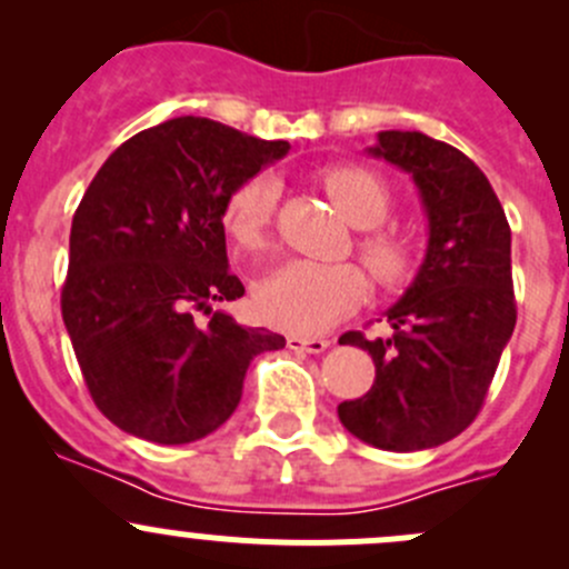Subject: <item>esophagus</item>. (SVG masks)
<instances>
[{
    "mask_svg": "<svg viewBox=\"0 0 569 569\" xmlns=\"http://www.w3.org/2000/svg\"><path fill=\"white\" fill-rule=\"evenodd\" d=\"M289 349L295 352H308V355H319L330 347V338H302V336H289L286 338Z\"/></svg>",
    "mask_w": 569,
    "mask_h": 569,
    "instance_id": "34e87169",
    "label": "esophagus"
}]
</instances>
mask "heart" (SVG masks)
Masks as SVG:
<instances>
[{
  "label": "heart",
  "instance_id": "b5f03b06",
  "mask_svg": "<svg viewBox=\"0 0 569 569\" xmlns=\"http://www.w3.org/2000/svg\"><path fill=\"white\" fill-rule=\"evenodd\" d=\"M321 187L349 226L366 228L358 237V256L371 278L382 286L399 283L410 269L412 250L401 233L377 228L391 209L386 181L358 164H341L321 173ZM274 200L278 183L269 176L248 178L228 198L222 228L242 252L263 250ZM363 297L366 278L352 263L286 261L258 283L256 308L269 325L313 336L352 313Z\"/></svg>",
  "mask_w": 569,
  "mask_h": 569
}]
</instances>
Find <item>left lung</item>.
<instances>
[{
    "label": "left lung",
    "mask_w": 569,
    "mask_h": 569,
    "mask_svg": "<svg viewBox=\"0 0 569 569\" xmlns=\"http://www.w3.org/2000/svg\"><path fill=\"white\" fill-rule=\"evenodd\" d=\"M369 153L412 176L429 242L410 289L388 308L391 336L338 338L366 349L377 369L375 386L341 401L338 418L377 449L421 451L473 423L512 338V231L487 176L449 142L380 131Z\"/></svg>",
    "instance_id": "8db88e82"
}]
</instances>
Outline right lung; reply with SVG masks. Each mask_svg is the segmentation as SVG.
I'll use <instances>...</instances> for the list:
<instances>
[{
  "instance_id": "obj_1",
  "label": "right lung",
  "mask_w": 569,
  "mask_h": 569,
  "mask_svg": "<svg viewBox=\"0 0 569 569\" xmlns=\"http://www.w3.org/2000/svg\"><path fill=\"white\" fill-rule=\"evenodd\" d=\"M289 142L258 140L209 118L164 120L129 137L90 181L71 222L62 321L96 407L123 432L178 446L231 418L256 355L286 338L228 313L222 209L233 189Z\"/></svg>"
}]
</instances>
